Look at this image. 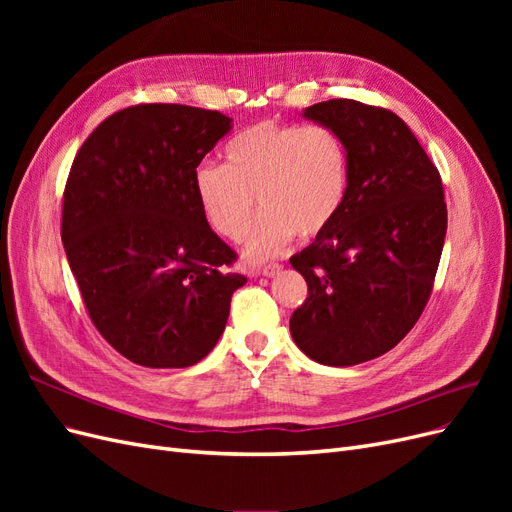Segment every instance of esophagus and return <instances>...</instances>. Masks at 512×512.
Returning a JSON list of instances; mask_svg holds the SVG:
<instances>
[{
    "label": "esophagus",
    "mask_w": 512,
    "mask_h": 512,
    "mask_svg": "<svg viewBox=\"0 0 512 512\" xmlns=\"http://www.w3.org/2000/svg\"><path fill=\"white\" fill-rule=\"evenodd\" d=\"M284 271V267L280 265V262H271V265H267V267H260V269H256V275H262V277H275V275H280Z\"/></svg>",
    "instance_id": "esophagus-1"
}]
</instances>
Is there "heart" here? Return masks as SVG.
I'll return each mask as SVG.
<instances>
[{"mask_svg":"<svg viewBox=\"0 0 512 512\" xmlns=\"http://www.w3.org/2000/svg\"><path fill=\"white\" fill-rule=\"evenodd\" d=\"M228 164L200 162L192 185L200 213L213 232L237 239L241 252L260 262L284 252L299 235L316 239L342 213L350 164L342 138L331 128L260 121L226 147Z\"/></svg>","mask_w":512,"mask_h":512,"instance_id":"obj_1","label":"heart"}]
</instances>
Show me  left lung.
Wrapping results in <instances>:
<instances>
[{
  "mask_svg": "<svg viewBox=\"0 0 512 512\" xmlns=\"http://www.w3.org/2000/svg\"><path fill=\"white\" fill-rule=\"evenodd\" d=\"M301 115L342 138L350 188L333 226L290 258L307 282L290 333L316 363H365L395 348L427 305L446 237L440 173L386 108L329 100Z\"/></svg>",
  "mask_w": 512,
  "mask_h": 512,
  "instance_id": "left-lung-1",
  "label": "left lung"
}]
</instances>
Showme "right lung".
Returning a JSON list of instances; mask_svg holds the SVG:
<instances>
[{
  "label": "right lung",
  "instance_id": "right-lung-1",
  "mask_svg": "<svg viewBox=\"0 0 512 512\" xmlns=\"http://www.w3.org/2000/svg\"><path fill=\"white\" fill-rule=\"evenodd\" d=\"M232 119L181 104L106 117L76 153L61 241L87 312L119 354L143 367H190L224 333L247 280L200 213L192 175Z\"/></svg>",
  "mask_w": 512,
  "mask_h": 512
}]
</instances>
